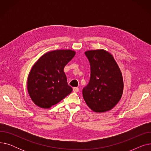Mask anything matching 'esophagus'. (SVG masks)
Wrapping results in <instances>:
<instances>
[{"label": "esophagus", "mask_w": 151, "mask_h": 151, "mask_svg": "<svg viewBox=\"0 0 151 151\" xmlns=\"http://www.w3.org/2000/svg\"><path fill=\"white\" fill-rule=\"evenodd\" d=\"M73 91L74 92H78L79 91V88H73Z\"/></svg>", "instance_id": "obj_1"}]
</instances>
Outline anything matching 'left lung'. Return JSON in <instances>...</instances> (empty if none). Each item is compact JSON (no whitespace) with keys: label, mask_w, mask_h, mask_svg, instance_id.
I'll use <instances>...</instances> for the list:
<instances>
[{"label":"left lung","mask_w":151,"mask_h":151,"mask_svg":"<svg viewBox=\"0 0 151 151\" xmlns=\"http://www.w3.org/2000/svg\"><path fill=\"white\" fill-rule=\"evenodd\" d=\"M91 67L90 80L83 89L88 106L95 112H105L120 100L124 89L121 70L113 55L104 50L84 52Z\"/></svg>","instance_id":"1"}]
</instances>
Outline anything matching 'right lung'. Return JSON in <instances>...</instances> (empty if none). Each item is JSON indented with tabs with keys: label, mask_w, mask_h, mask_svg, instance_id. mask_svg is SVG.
<instances>
[{
	"label": "right lung",
	"mask_w": 151,
	"mask_h": 151,
	"mask_svg": "<svg viewBox=\"0 0 151 151\" xmlns=\"http://www.w3.org/2000/svg\"><path fill=\"white\" fill-rule=\"evenodd\" d=\"M75 55L69 50H55L45 54L35 63L28 76L27 90L36 105L50 108L72 92L63 68Z\"/></svg>",
	"instance_id": "obj_1"
}]
</instances>
